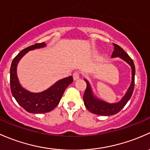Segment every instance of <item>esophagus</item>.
<instances>
[{
    "mask_svg": "<svg viewBox=\"0 0 150 150\" xmlns=\"http://www.w3.org/2000/svg\"><path fill=\"white\" fill-rule=\"evenodd\" d=\"M73 79L74 81H76V80H78L79 79V73L77 71H75L74 73L73 74Z\"/></svg>",
    "mask_w": 150,
    "mask_h": 150,
    "instance_id": "1",
    "label": "esophagus"
}]
</instances>
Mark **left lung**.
Wrapping results in <instances>:
<instances>
[{"label": "left lung", "instance_id": "obj_1", "mask_svg": "<svg viewBox=\"0 0 150 150\" xmlns=\"http://www.w3.org/2000/svg\"><path fill=\"white\" fill-rule=\"evenodd\" d=\"M114 51L112 52L111 58H120L127 64L132 68V82L128 90L126 91L124 96L119 102L115 103H108L103 100H100L93 94L92 87L90 84L87 80L84 79V81L86 83V88L84 92L83 100L85 107L89 111L96 115H104V116H109V115H115L118 113L123 108L126 103H128L132 97L134 89V76H135V66H134V61L129 55L123 50L122 47L116 44H114Z\"/></svg>", "mask_w": 150, "mask_h": 150}]
</instances>
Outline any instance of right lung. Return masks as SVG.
I'll use <instances>...</instances> for the list:
<instances>
[{
    "label": "right lung",
    "instance_id": "right-lung-1",
    "mask_svg": "<svg viewBox=\"0 0 150 150\" xmlns=\"http://www.w3.org/2000/svg\"><path fill=\"white\" fill-rule=\"evenodd\" d=\"M45 46V42L37 43L24 49L15 57L11 66L10 85L12 95L18 105L31 113H45L52 110L58 105L68 86L73 82V77L70 76L58 80L46 90L36 93L29 92L20 84L16 73L17 65L20 60L30 50Z\"/></svg>",
    "mask_w": 150,
    "mask_h": 150
}]
</instances>
